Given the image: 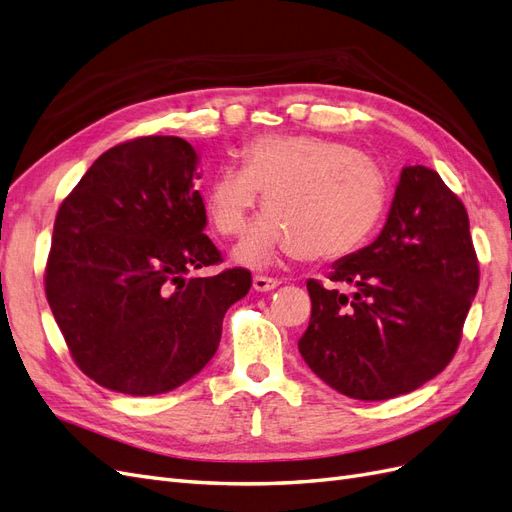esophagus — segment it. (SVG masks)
Returning a JSON list of instances; mask_svg holds the SVG:
<instances>
[{
  "instance_id": "esophagus-1",
  "label": "esophagus",
  "mask_w": 512,
  "mask_h": 512,
  "mask_svg": "<svg viewBox=\"0 0 512 512\" xmlns=\"http://www.w3.org/2000/svg\"><path fill=\"white\" fill-rule=\"evenodd\" d=\"M252 284L258 292H269V290L280 286V280H275V277H269V275H254Z\"/></svg>"
}]
</instances>
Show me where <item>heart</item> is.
<instances>
[{"label":"heart","instance_id":"1","mask_svg":"<svg viewBox=\"0 0 512 512\" xmlns=\"http://www.w3.org/2000/svg\"><path fill=\"white\" fill-rule=\"evenodd\" d=\"M239 166H222L205 196L215 230L239 237L265 196V209L237 247V260L262 267L292 250L299 260L329 262L359 250L386 203L380 166L350 145L318 136H260Z\"/></svg>","mask_w":512,"mask_h":512}]
</instances>
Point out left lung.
<instances>
[{"instance_id":"1","label":"left lung","mask_w":512,"mask_h":512,"mask_svg":"<svg viewBox=\"0 0 512 512\" xmlns=\"http://www.w3.org/2000/svg\"><path fill=\"white\" fill-rule=\"evenodd\" d=\"M468 211L427 166H406L380 237L307 282L299 352L331 389L363 401L406 395L451 363L478 290Z\"/></svg>"}]
</instances>
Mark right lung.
Instances as JSON below:
<instances>
[{
    "label": "right lung",
    "instance_id": "1",
    "mask_svg": "<svg viewBox=\"0 0 512 512\" xmlns=\"http://www.w3.org/2000/svg\"><path fill=\"white\" fill-rule=\"evenodd\" d=\"M196 162L179 136H138L104 151L57 211L46 301L74 363L104 389L147 397L188 382L252 286L243 267L185 277L224 260L203 232Z\"/></svg>",
    "mask_w": 512,
    "mask_h": 512
}]
</instances>
